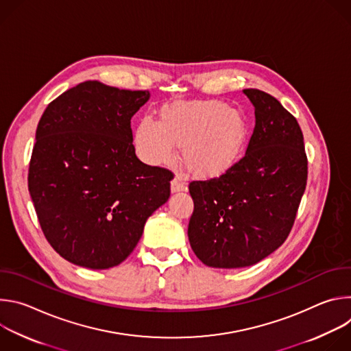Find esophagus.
Instances as JSON below:
<instances>
[{"label":"esophagus","mask_w":351,"mask_h":351,"mask_svg":"<svg viewBox=\"0 0 351 351\" xmlns=\"http://www.w3.org/2000/svg\"><path fill=\"white\" fill-rule=\"evenodd\" d=\"M171 190H172V193L186 191V190H187L186 183H184V182H182V179H180V176H179V175H176V176L173 178V180L171 182Z\"/></svg>","instance_id":"obj_1"}]
</instances>
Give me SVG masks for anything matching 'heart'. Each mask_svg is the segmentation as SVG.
Instances as JSON below:
<instances>
[{
	"mask_svg": "<svg viewBox=\"0 0 351 351\" xmlns=\"http://www.w3.org/2000/svg\"><path fill=\"white\" fill-rule=\"evenodd\" d=\"M248 137L244 115L222 101L176 103L160 112V122L144 118L136 128L134 148L145 164H168L175 147L197 178H215L241 157Z\"/></svg>",
	"mask_w": 351,
	"mask_h": 351,
	"instance_id": "b5f03b06",
	"label": "heart"
}]
</instances>
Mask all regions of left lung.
Returning <instances> with one entry per match:
<instances>
[{
    "mask_svg": "<svg viewBox=\"0 0 351 351\" xmlns=\"http://www.w3.org/2000/svg\"><path fill=\"white\" fill-rule=\"evenodd\" d=\"M256 126L244 157L219 178L193 180L187 236L213 268L260 263L287 239L307 184L303 132L271 94L245 88Z\"/></svg>",
    "mask_w": 351,
    "mask_h": 351,
    "instance_id": "left-lung-1",
    "label": "left lung"
}]
</instances>
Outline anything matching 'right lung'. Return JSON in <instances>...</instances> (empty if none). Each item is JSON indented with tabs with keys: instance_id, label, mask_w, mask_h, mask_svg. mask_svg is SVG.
I'll return each instance as SVG.
<instances>
[{
	"instance_id": "add662e5",
	"label": "right lung",
	"mask_w": 351,
	"mask_h": 351,
	"mask_svg": "<svg viewBox=\"0 0 351 351\" xmlns=\"http://www.w3.org/2000/svg\"><path fill=\"white\" fill-rule=\"evenodd\" d=\"M148 98L87 80L49 103L37 125L29 193L45 239L75 265H119L171 195L173 173L134 153L130 119Z\"/></svg>"
}]
</instances>
